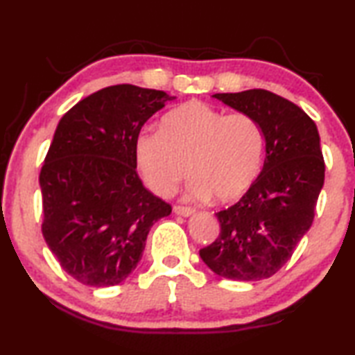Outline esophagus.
Here are the masks:
<instances>
[{"mask_svg":"<svg viewBox=\"0 0 355 355\" xmlns=\"http://www.w3.org/2000/svg\"><path fill=\"white\" fill-rule=\"evenodd\" d=\"M173 213L178 214V216H183V218H189L191 214H194V209L189 208V207H173Z\"/></svg>","mask_w":355,"mask_h":355,"instance_id":"obj_1","label":"esophagus"}]
</instances>
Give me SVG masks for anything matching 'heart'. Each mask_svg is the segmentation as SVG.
Instances as JSON below:
<instances>
[{"instance_id":"obj_1","label":"heart","mask_w":355,"mask_h":355,"mask_svg":"<svg viewBox=\"0 0 355 355\" xmlns=\"http://www.w3.org/2000/svg\"><path fill=\"white\" fill-rule=\"evenodd\" d=\"M264 137L245 112L227 114L192 100L167 112L159 131L136 139V158L146 182L169 196L188 172L189 199L227 203L241 197L260 172Z\"/></svg>"}]
</instances>
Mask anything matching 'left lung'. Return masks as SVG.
I'll return each mask as SVG.
<instances>
[{
	"label": "left lung",
	"instance_id": "obj_1",
	"mask_svg": "<svg viewBox=\"0 0 355 355\" xmlns=\"http://www.w3.org/2000/svg\"><path fill=\"white\" fill-rule=\"evenodd\" d=\"M213 98L257 120L266 156L239 202L216 213L220 233L200 249V258L219 277L268 279L290 260L313 222L324 184L320 133L299 106L264 89Z\"/></svg>",
	"mask_w": 355,
	"mask_h": 355
}]
</instances>
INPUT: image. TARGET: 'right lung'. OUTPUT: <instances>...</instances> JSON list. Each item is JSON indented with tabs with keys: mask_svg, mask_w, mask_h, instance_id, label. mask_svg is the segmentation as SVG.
I'll return each instance as SVG.
<instances>
[{
	"mask_svg": "<svg viewBox=\"0 0 355 355\" xmlns=\"http://www.w3.org/2000/svg\"><path fill=\"white\" fill-rule=\"evenodd\" d=\"M133 84L105 87L59 120L42 166V233L69 275L112 286L139 263L156 220L172 213L136 172V139L167 101Z\"/></svg>",
	"mask_w": 355,
	"mask_h": 355,
	"instance_id": "add662e5",
	"label": "right lung"
}]
</instances>
